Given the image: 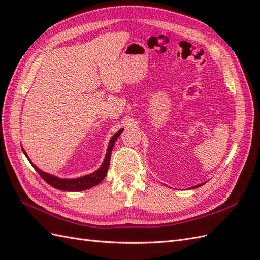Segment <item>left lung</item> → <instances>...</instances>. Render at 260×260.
<instances>
[{
	"instance_id": "1",
	"label": "left lung",
	"mask_w": 260,
	"mask_h": 260,
	"mask_svg": "<svg viewBox=\"0 0 260 260\" xmlns=\"http://www.w3.org/2000/svg\"><path fill=\"white\" fill-rule=\"evenodd\" d=\"M204 183H202V184H199V185H195V186H193V188H195V187H199V186H201V185H203Z\"/></svg>"
}]
</instances>
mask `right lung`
Listing matches in <instances>:
<instances>
[{
    "label": "right lung",
    "instance_id": "1",
    "mask_svg": "<svg viewBox=\"0 0 260 260\" xmlns=\"http://www.w3.org/2000/svg\"><path fill=\"white\" fill-rule=\"evenodd\" d=\"M122 130L123 129L116 132L115 135L113 136L111 141H109V145H108V148H107V153H106V157L104 159V162L102 164V166L99 170H96L95 172H93V174H91V175H86V176H83L81 178H77V179H59V178L54 177L50 174H46V172L41 171L37 166H35L32 162H31V161L30 162L34 166V168L38 171V174L40 175L41 178L45 181V182L49 183L51 186L57 188V190L69 191V192H78V191L88 190V188H90L94 185H98L107 175V170H108V167H109V161H111V155H112L114 144L116 142V140L118 139V137L121 135ZM22 152L28 158L25 149H22Z\"/></svg>",
    "mask_w": 260,
    "mask_h": 260
}]
</instances>
